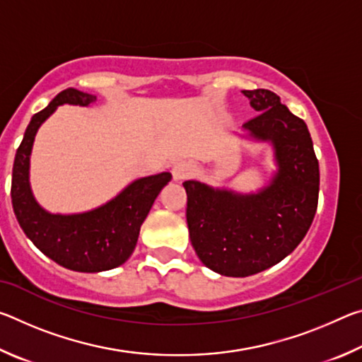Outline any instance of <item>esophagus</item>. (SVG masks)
<instances>
[{
  "label": "esophagus",
  "mask_w": 362,
  "mask_h": 362,
  "mask_svg": "<svg viewBox=\"0 0 362 362\" xmlns=\"http://www.w3.org/2000/svg\"><path fill=\"white\" fill-rule=\"evenodd\" d=\"M194 173L193 166L187 161H179L174 164L173 168V175H174V180H183V179H188V177H192Z\"/></svg>",
  "instance_id": "esophagus-1"
}]
</instances>
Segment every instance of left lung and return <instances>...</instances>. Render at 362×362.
Listing matches in <instances>:
<instances>
[{"mask_svg":"<svg viewBox=\"0 0 362 362\" xmlns=\"http://www.w3.org/2000/svg\"><path fill=\"white\" fill-rule=\"evenodd\" d=\"M257 113L244 122L272 140L279 173L259 194L241 196L183 182L189 240L199 260L223 276L244 278L276 265L303 240L320 196V164L305 121L268 89L243 90Z\"/></svg>","mask_w":362,"mask_h":362,"instance_id":"1","label":"left lung"}]
</instances>
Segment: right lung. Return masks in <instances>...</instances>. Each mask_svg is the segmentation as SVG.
<instances>
[{
  "instance_id": "right-lung-1",
  "label": "right lung",
  "mask_w": 362,
  "mask_h": 362,
  "mask_svg": "<svg viewBox=\"0 0 362 362\" xmlns=\"http://www.w3.org/2000/svg\"><path fill=\"white\" fill-rule=\"evenodd\" d=\"M95 100L75 88L54 97L49 105L33 115L23 134L12 166L11 198L23 233L42 254L73 272L97 273L116 268L129 259L139 231L156 196L173 179L169 173L132 182L115 199L99 209L78 216H52L36 204L28 183L30 151L38 127L62 103L89 105Z\"/></svg>"
}]
</instances>
